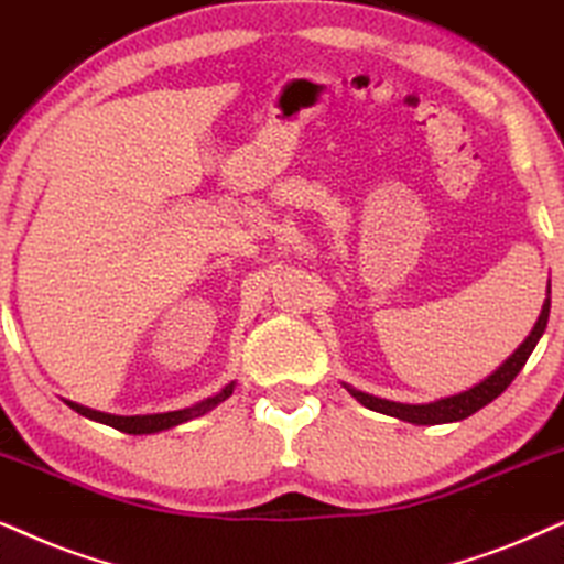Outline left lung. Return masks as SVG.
Instances as JSON below:
<instances>
[{"label":"left lung","instance_id":"8db88e82","mask_svg":"<svg viewBox=\"0 0 564 564\" xmlns=\"http://www.w3.org/2000/svg\"><path fill=\"white\" fill-rule=\"evenodd\" d=\"M549 294H552V289L546 286V299H544V306H541V315L536 319V325H533V330L529 333V338L520 344L512 356L505 359V365L497 369V372H491L487 380H481L479 384H474L471 390H463L458 395H451V398H440V401H432V403H395V401H384V398H377V395H369V393H361V390H354L348 388V393H351L356 401L361 405H367V409H372L377 413H388V416H395L401 419V422H411V424H451V422H460V419H468L471 413H476L484 405L495 401L497 395H502L505 390H508V384L516 380L520 369H523L525 361H529V356L533 348H536L539 338L544 335L546 330V319H549Z\"/></svg>","mask_w":564,"mask_h":564}]
</instances>
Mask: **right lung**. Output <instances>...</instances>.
Returning <instances> with one entry per match:
<instances>
[{"label": "right lung", "mask_w": 564, "mask_h": 564, "mask_svg": "<svg viewBox=\"0 0 564 564\" xmlns=\"http://www.w3.org/2000/svg\"><path fill=\"white\" fill-rule=\"evenodd\" d=\"M231 393H234V382L226 384V388L220 390V393L213 395V398H205V401L189 405V409L169 411V413H145V416H113V413L85 409V405L73 403V401H67V405L73 411L80 413V416L93 419V422L109 424V426H113V430H119V432H127V434H153V432H163V430H171V426H176V424L189 422V419L203 416V413H208L210 409H216L218 403H224Z\"/></svg>", "instance_id": "add662e5"}]
</instances>
